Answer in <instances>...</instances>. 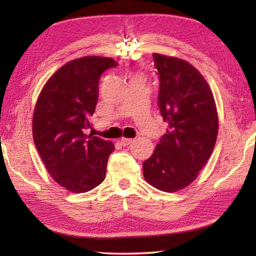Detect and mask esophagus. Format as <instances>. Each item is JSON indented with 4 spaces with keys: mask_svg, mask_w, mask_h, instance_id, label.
I'll return each mask as SVG.
<instances>
[{
    "mask_svg": "<svg viewBox=\"0 0 256 256\" xmlns=\"http://www.w3.org/2000/svg\"><path fill=\"white\" fill-rule=\"evenodd\" d=\"M133 142V138H122V140H120V144L123 146H126L128 144H131Z\"/></svg>",
    "mask_w": 256,
    "mask_h": 256,
    "instance_id": "34e87169",
    "label": "esophagus"
}]
</instances>
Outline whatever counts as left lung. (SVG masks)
Returning <instances> with one entry per match:
<instances>
[{"mask_svg": "<svg viewBox=\"0 0 256 256\" xmlns=\"http://www.w3.org/2000/svg\"><path fill=\"white\" fill-rule=\"evenodd\" d=\"M160 88L158 105L166 134L142 164L144 177L164 192H176L196 180L214 151L218 112L211 89L192 64L154 54Z\"/></svg>", "mask_w": 256, "mask_h": 256, "instance_id": "obj_1", "label": "left lung"}]
</instances>
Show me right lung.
Masks as SVG:
<instances>
[{
  "mask_svg": "<svg viewBox=\"0 0 256 256\" xmlns=\"http://www.w3.org/2000/svg\"><path fill=\"white\" fill-rule=\"evenodd\" d=\"M110 58L84 56L64 64L38 96L32 136L38 154L56 183L73 193H84L105 180L112 142L86 136L98 100V84Z\"/></svg>",
  "mask_w": 256,
  "mask_h": 256,
  "instance_id": "obj_1",
  "label": "right lung"
}]
</instances>
